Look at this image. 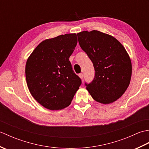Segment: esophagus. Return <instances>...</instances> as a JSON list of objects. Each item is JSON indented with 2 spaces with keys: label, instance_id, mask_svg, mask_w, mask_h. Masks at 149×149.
Returning a JSON list of instances; mask_svg holds the SVG:
<instances>
[{
  "label": "esophagus",
  "instance_id": "34e87169",
  "mask_svg": "<svg viewBox=\"0 0 149 149\" xmlns=\"http://www.w3.org/2000/svg\"><path fill=\"white\" fill-rule=\"evenodd\" d=\"M79 75V77L81 79H83V74H82V73H81V74H79L78 75Z\"/></svg>",
  "mask_w": 149,
  "mask_h": 149
}]
</instances>
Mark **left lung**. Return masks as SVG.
I'll return each instance as SVG.
<instances>
[{
    "label": "left lung",
    "mask_w": 149,
    "mask_h": 149,
    "mask_svg": "<svg viewBox=\"0 0 149 149\" xmlns=\"http://www.w3.org/2000/svg\"><path fill=\"white\" fill-rule=\"evenodd\" d=\"M77 37L95 71L93 81L86 83V90L98 102H115L130 84L132 64L128 53L115 37L99 31H82Z\"/></svg>",
    "instance_id": "8db88e82"
}]
</instances>
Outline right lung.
<instances>
[{"label": "right lung", "mask_w": 149, "mask_h": 149, "mask_svg": "<svg viewBox=\"0 0 149 149\" xmlns=\"http://www.w3.org/2000/svg\"><path fill=\"white\" fill-rule=\"evenodd\" d=\"M77 43L75 33L45 40L27 60L28 88L34 99L47 109L65 108L79 88L81 80L69 61Z\"/></svg>", "instance_id": "right-lung-1"}]
</instances>
